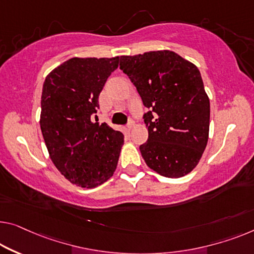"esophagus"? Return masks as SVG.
<instances>
[{
  "label": "esophagus",
  "mask_w": 254,
  "mask_h": 254,
  "mask_svg": "<svg viewBox=\"0 0 254 254\" xmlns=\"http://www.w3.org/2000/svg\"><path fill=\"white\" fill-rule=\"evenodd\" d=\"M133 127H134V122H133V121H130V122H128V124L127 126V128L128 131H130V130H132V128H133Z\"/></svg>",
  "instance_id": "34e87169"
}]
</instances>
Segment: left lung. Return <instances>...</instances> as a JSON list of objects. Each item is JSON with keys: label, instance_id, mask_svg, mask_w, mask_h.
<instances>
[{"label": "left lung", "instance_id": "left-lung-1", "mask_svg": "<svg viewBox=\"0 0 254 254\" xmlns=\"http://www.w3.org/2000/svg\"><path fill=\"white\" fill-rule=\"evenodd\" d=\"M120 68L145 107L148 140L140 146L158 175L181 178L196 168L209 140L210 100L198 68L170 50L122 56Z\"/></svg>", "mask_w": 254, "mask_h": 254}]
</instances>
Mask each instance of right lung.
Returning <instances> with one entry per match:
<instances>
[{
	"instance_id": "add662e5",
	"label": "right lung",
	"mask_w": 254,
	"mask_h": 254,
	"mask_svg": "<svg viewBox=\"0 0 254 254\" xmlns=\"http://www.w3.org/2000/svg\"><path fill=\"white\" fill-rule=\"evenodd\" d=\"M120 57L68 59L45 77L40 126L58 171L82 188H94L114 175L124 139L108 124L93 121L98 98Z\"/></svg>"
}]
</instances>
